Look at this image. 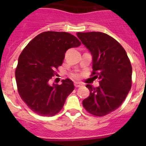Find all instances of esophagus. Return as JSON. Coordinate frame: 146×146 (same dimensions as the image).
<instances>
[{"label":"esophagus","instance_id":"1","mask_svg":"<svg viewBox=\"0 0 146 146\" xmlns=\"http://www.w3.org/2000/svg\"><path fill=\"white\" fill-rule=\"evenodd\" d=\"M82 86V83L81 82H74V86L76 88H79Z\"/></svg>","mask_w":146,"mask_h":146}]
</instances>
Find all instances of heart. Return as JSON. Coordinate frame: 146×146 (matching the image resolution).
<instances>
[{
    "label": "heart",
    "instance_id": "heart-1",
    "mask_svg": "<svg viewBox=\"0 0 146 146\" xmlns=\"http://www.w3.org/2000/svg\"><path fill=\"white\" fill-rule=\"evenodd\" d=\"M73 77H75L76 78V77H77V76L75 75V74H74V75H73Z\"/></svg>",
    "mask_w": 146,
    "mask_h": 146
}]
</instances>
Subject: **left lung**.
<instances>
[{
	"instance_id": "1",
	"label": "left lung",
	"mask_w": 146,
	"mask_h": 146,
	"mask_svg": "<svg viewBox=\"0 0 146 146\" xmlns=\"http://www.w3.org/2000/svg\"><path fill=\"white\" fill-rule=\"evenodd\" d=\"M77 36L92 55V78L99 80L98 87L86 86L90 95L82 105L91 114L104 116L116 110L130 91L131 63L123 47L109 35L87 32Z\"/></svg>"
}]
</instances>
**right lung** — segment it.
<instances>
[{
	"label": "right lung",
	"mask_w": 146,
	"mask_h": 146,
	"mask_svg": "<svg viewBox=\"0 0 146 146\" xmlns=\"http://www.w3.org/2000/svg\"><path fill=\"white\" fill-rule=\"evenodd\" d=\"M80 42L66 32L47 31L31 41L20 54L15 72L18 92L34 113L52 116L58 113L67 96L74 89L71 80L61 85L49 84L55 69L61 66L67 50L79 47Z\"/></svg>",
	"instance_id": "obj_1"
}]
</instances>
